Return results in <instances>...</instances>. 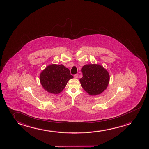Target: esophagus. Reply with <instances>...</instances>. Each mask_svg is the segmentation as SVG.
Returning a JSON list of instances; mask_svg holds the SVG:
<instances>
[{
    "instance_id": "34e87169",
    "label": "esophagus",
    "mask_w": 149,
    "mask_h": 149,
    "mask_svg": "<svg viewBox=\"0 0 149 149\" xmlns=\"http://www.w3.org/2000/svg\"><path fill=\"white\" fill-rule=\"evenodd\" d=\"M74 77L75 78H78V77H79V74H78V73H77V74H74Z\"/></svg>"
}]
</instances>
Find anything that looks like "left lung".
Segmentation results:
<instances>
[{"mask_svg": "<svg viewBox=\"0 0 149 149\" xmlns=\"http://www.w3.org/2000/svg\"><path fill=\"white\" fill-rule=\"evenodd\" d=\"M82 72L83 77L80 79L81 84L90 95L100 94L107 88L109 82V74L101 65H84Z\"/></svg>", "mask_w": 149, "mask_h": 149, "instance_id": "left-lung-1", "label": "left lung"}]
</instances>
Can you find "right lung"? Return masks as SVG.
<instances>
[{
	"mask_svg": "<svg viewBox=\"0 0 149 149\" xmlns=\"http://www.w3.org/2000/svg\"><path fill=\"white\" fill-rule=\"evenodd\" d=\"M73 78L69 69L64 65H49L40 74L43 87L48 92L58 94L65 88L69 79Z\"/></svg>",
	"mask_w": 149,
	"mask_h": 149,
	"instance_id": "right-lung-1",
	"label": "right lung"
}]
</instances>
